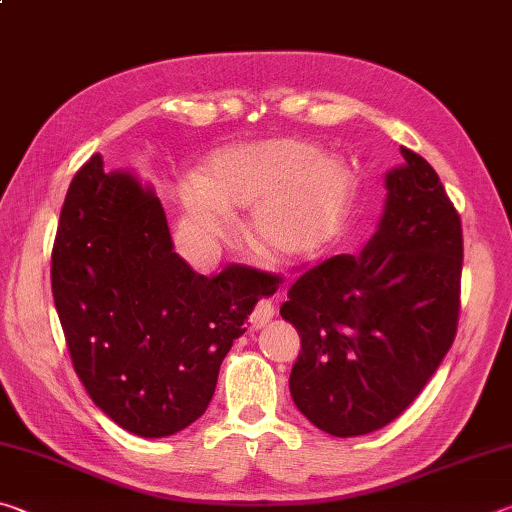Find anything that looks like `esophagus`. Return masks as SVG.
<instances>
[{
    "label": "esophagus",
    "instance_id": "obj_1",
    "mask_svg": "<svg viewBox=\"0 0 512 512\" xmlns=\"http://www.w3.org/2000/svg\"><path fill=\"white\" fill-rule=\"evenodd\" d=\"M273 316H275V305H273V302L271 300H259L255 311H253V316H250V325H253L255 329H259V327H264Z\"/></svg>",
    "mask_w": 512,
    "mask_h": 512
}]
</instances>
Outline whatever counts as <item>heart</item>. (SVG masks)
<instances>
[{"label":"heart","instance_id":"1","mask_svg":"<svg viewBox=\"0 0 512 512\" xmlns=\"http://www.w3.org/2000/svg\"><path fill=\"white\" fill-rule=\"evenodd\" d=\"M352 194V173L339 158L291 137L225 146L180 185L189 237L203 244L228 237L230 212L250 205V237L277 257L323 248L339 232Z\"/></svg>","mask_w":512,"mask_h":512}]
</instances>
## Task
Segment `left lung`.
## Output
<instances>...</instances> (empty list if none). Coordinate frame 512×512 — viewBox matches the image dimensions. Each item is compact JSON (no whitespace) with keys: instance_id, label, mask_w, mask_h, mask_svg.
<instances>
[{"instance_id":"left-lung-1","label":"left lung","mask_w":512,"mask_h":512,"mask_svg":"<svg viewBox=\"0 0 512 512\" xmlns=\"http://www.w3.org/2000/svg\"><path fill=\"white\" fill-rule=\"evenodd\" d=\"M386 210L359 255H334L291 284L298 329L289 388L300 413L339 438L391 424L449 352L461 311L463 230L438 173L404 149Z\"/></svg>"}]
</instances>
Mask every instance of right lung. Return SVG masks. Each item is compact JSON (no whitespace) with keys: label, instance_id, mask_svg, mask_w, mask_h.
I'll list each match as a JSON object with an SVG mask.
<instances>
[{"label":"right lung","instance_id":"1","mask_svg":"<svg viewBox=\"0 0 512 512\" xmlns=\"http://www.w3.org/2000/svg\"><path fill=\"white\" fill-rule=\"evenodd\" d=\"M51 291L69 357L92 402L142 438L183 431L210 404L232 341L271 280L230 264L192 271L173 253L158 196L97 153L67 189Z\"/></svg>","mask_w":512,"mask_h":512}]
</instances>
